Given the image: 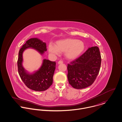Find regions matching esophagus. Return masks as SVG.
<instances>
[{
	"mask_svg": "<svg viewBox=\"0 0 122 122\" xmlns=\"http://www.w3.org/2000/svg\"><path fill=\"white\" fill-rule=\"evenodd\" d=\"M62 63H63V61H58V64H62Z\"/></svg>",
	"mask_w": 122,
	"mask_h": 122,
	"instance_id": "1",
	"label": "esophagus"
}]
</instances>
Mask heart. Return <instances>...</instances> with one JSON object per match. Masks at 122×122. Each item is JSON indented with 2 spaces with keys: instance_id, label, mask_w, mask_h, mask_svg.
Masks as SVG:
<instances>
[{
  "instance_id": "b5f03b06",
  "label": "heart",
  "mask_w": 122,
  "mask_h": 122,
  "mask_svg": "<svg viewBox=\"0 0 122 122\" xmlns=\"http://www.w3.org/2000/svg\"><path fill=\"white\" fill-rule=\"evenodd\" d=\"M86 48L85 43L77 39L68 38L57 41L55 45L50 44L48 46L49 52L58 55L65 52V57L69 60H75L79 57Z\"/></svg>"
}]
</instances>
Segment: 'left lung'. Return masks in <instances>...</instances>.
I'll use <instances>...</instances> for the list:
<instances>
[{
    "label": "left lung",
    "mask_w": 122,
    "mask_h": 122,
    "mask_svg": "<svg viewBox=\"0 0 122 122\" xmlns=\"http://www.w3.org/2000/svg\"><path fill=\"white\" fill-rule=\"evenodd\" d=\"M101 56L97 46L89 48L76 60L68 64V79L75 89H81L91 86L99 74Z\"/></svg>",
    "instance_id": "left-lung-1"
}]
</instances>
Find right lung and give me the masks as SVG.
<instances>
[{
  "label": "right lung",
  "instance_id": "right-lung-1",
  "mask_svg": "<svg viewBox=\"0 0 122 122\" xmlns=\"http://www.w3.org/2000/svg\"><path fill=\"white\" fill-rule=\"evenodd\" d=\"M28 48H32L43 55L47 51L46 43L38 38L29 39L20 49L17 61L19 74L27 87L35 91H45L52 85L56 62L44 59L39 69L30 73L24 69L22 65L23 53Z\"/></svg>",
  "mask_w": 122,
  "mask_h": 122
}]
</instances>
